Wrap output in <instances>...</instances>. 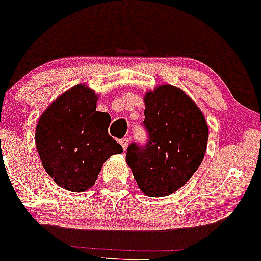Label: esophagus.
Segmentation results:
<instances>
[{
	"label": "esophagus",
	"mask_w": 261,
	"mask_h": 261,
	"mask_svg": "<svg viewBox=\"0 0 261 261\" xmlns=\"http://www.w3.org/2000/svg\"><path fill=\"white\" fill-rule=\"evenodd\" d=\"M120 144H121L122 148H124V151H126V148H127V146H128V139H127V137H124V139L120 140Z\"/></svg>",
	"instance_id": "esophagus-1"
}]
</instances>
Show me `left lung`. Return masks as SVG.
<instances>
[{"label": "left lung", "instance_id": "8db88e82", "mask_svg": "<svg viewBox=\"0 0 261 261\" xmlns=\"http://www.w3.org/2000/svg\"><path fill=\"white\" fill-rule=\"evenodd\" d=\"M144 100L147 144L128 146L126 162L146 196L165 197L198 170L207 150L208 125L196 102L173 85L147 91Z\"/></svg>", "mask_w": 261, "mask_h": 261}]
</instances>
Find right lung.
<instances>
[{"instance_id": "obj_1", "label": "right lung", "mask_w": 261, "mask_h": 261, "mask_svg": "<svg viewBox=\"0 0 261 261\" xmlns=\"http://www.w3.org/2000/svg\"><path fill=\"white\" fill-rule=\"evenodd\" d=\"M95 91L78 84L44 110L36 127V146L45 172L61 187L87 191L110 156L122 152L108 134L110 115L96 111Z\"/></svg>"}]
</instances>
